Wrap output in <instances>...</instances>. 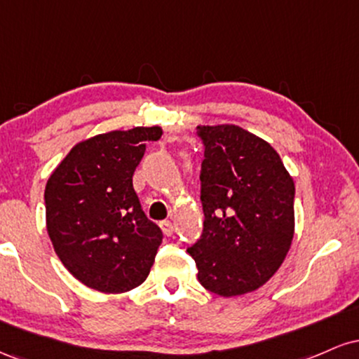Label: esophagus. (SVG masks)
<instances>
[{
  "label": "esophagus",
  "instance_id": "obj_1",
  "mask_svg": "<svg viewBox=\"0 0 359 359\" xmlns=\"http://www.w3.org/2000/svg\"><path fill=\"white\" fill-rule=\"evenodd\" d=\"M160 228H162V231L165 236H170V234L174 233V224H172V221H168V219L160 222Z\"/></svg>",
  "mask_w": 359,
  "mask_h": 359
}]
</instances>
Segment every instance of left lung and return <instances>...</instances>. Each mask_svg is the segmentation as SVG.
<instances>
[{"instance_id": "left-lung-1", "label": "left lung", "mask_w": 359, "mask_h": 359, "mask_svg": "<svg viewBox=\"0 0 359 359\" xmlns=\"http://www.w3.org/2000/svg\"><path fill=\"white\" fill-rule=\"evenodd\" d=\"M197 137L204 228L187 251L204 288L243 295L262 287L290 250L294 180L270 143L240 126H197Z\"/></svg>"}]
</instances>
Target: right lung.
Masks as SVG:
<instances>
[{
	"label": "right lung",
	"instance_id": "add662e5",
	"mask_svg": "<svg viewBox=\"0 0 359 359\" xmlns=\"http://www.w3.org/2000/svg\"><path fill=\"white\" fill-rule=\"evenodd\" d=\"M162 128L109 131L77 143L45 187L47 231L79 282L121 294L145 282L163 233L143 212L133 174Z\"/></svg>",
	"mask_w": 359,
	"mask_h": 359
}]
</instances>
